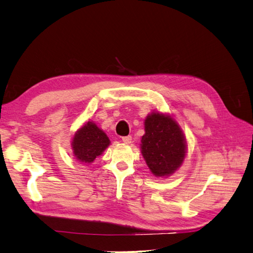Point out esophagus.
<instances>
[{
  "instance_id": "obj_1",
  "label": "esophagus",
  "mask_w": 253,
  "mask_h": 253,
  "mask_svg": "<svg viewBox=\"0 0 253 253\" xmlns=\"http://www.w3.org/2000/svg\"><path fill=\"white\" fill-rule=\"evenodd\" d=\"M122 141L126 144H129L131 142V136H126V137H123L122 138Z\"/></svg>"
}]
</instances>
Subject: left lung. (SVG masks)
Instances as JSON below:
<instances>
[{
	"mask_svg": "<svg viewBox=\"0 0 253 253\" xmlns=\"http://www.w3.org/2000/svg\"><path fill=\"white\" fill-rule=\"evenodd\" d=\"M145 133L141 138V153L151 172L167 178L178 170L186 155V140L172 116L152 112L144 120Z\"/></svg>",
	"mask_w": 253,
	"mask_h": 253,
	"instance_id": "obj_1",
	"label": "left lung"
}]
</instances>
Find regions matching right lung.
Masks as SVG:
<instances>
[{
  "instance_id": "obj_1",
  "label": "right lung",
  "mask_w": 253,
  "mask_h": 253,
  "mask_svg": "<svg viewBox=\"0 0 253 253\" xmlns=\"http://www.w3.org/2000/svg\"><path fill=\"white\" fill-rule=\"evenodd\" d=\"M111 141L102 129L91 121L79 128L72 138V152L75 160L83 164H91L110 145Z\"/></svg>"
}]
</instances>
